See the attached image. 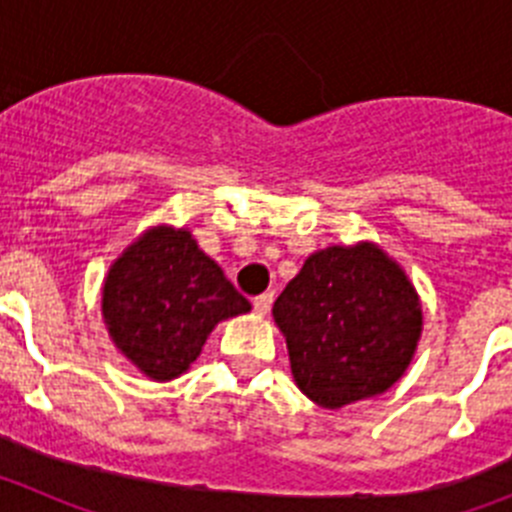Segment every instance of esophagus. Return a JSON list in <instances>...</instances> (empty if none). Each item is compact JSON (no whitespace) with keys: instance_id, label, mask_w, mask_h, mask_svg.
<instances>
[{"instance_id":"1","label":"esophagus","mask_w":512,"mask_h":512,"mask_svg":"<svg viewBox=\"0 0 512 512\" xmlns=\"http://www.w3.org/2000/svg\"><path fill=\"white\" fill-rule=\"evenodd\" d=\"M271 302H274V292H264V295L253 297V310H256V315H266L271 310Z\"/></svg>"}]
</instances>
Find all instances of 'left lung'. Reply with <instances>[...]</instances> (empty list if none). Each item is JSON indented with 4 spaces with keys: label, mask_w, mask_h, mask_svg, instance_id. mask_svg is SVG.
<instances>
[{
    "label": "left lung",
    "mask_w": 512,
    "mask_h": 512,
    "mask_svg": "<svg viewBox=\"0 0 512 512\" xmlns=\"http://www.w3.org/2000/svg\"><path fill=\"white\" fill-rule=\"evenodd\" d=\"M271 315L295 384L325 410L384 395L408 372L423 333L413 282L372 241L310 253Z\"/></svg>",
    "instance_id": "obj_1"
}]
</instances>
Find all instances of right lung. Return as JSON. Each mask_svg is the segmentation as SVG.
Segmentation results:
<instances>
[{
    "mask_svg": "<svg viewBox=\"0 0 512 512\" xmlns=\"http://www.w3.org/2000/svg\"><path fill=\"white\" fill-rule=\"evenodd\" d=\"M251 302L197 246L192 230L151 225L112 261L102 282V320L112 343L153 382L182 377L217 323Z\"/></svg>",
    "mask_w": 512,
    "mask_h": 512,
    "instance_id": "1",
    "label": "right lung"
}]
</instances>
